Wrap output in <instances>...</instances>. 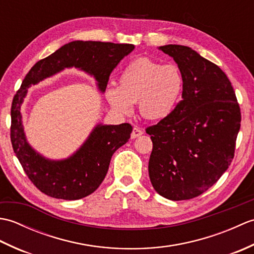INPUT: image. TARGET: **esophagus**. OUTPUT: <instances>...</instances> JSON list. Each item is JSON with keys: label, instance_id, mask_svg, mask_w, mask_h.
Here are the masks:
<instances>
[{"label": "esophagus", "instance_id": "obj_1", "mask_svg": "<svg viewBox=\"0 0 254 254\" xmlns=\"http://www.w3.org/2000/svg\"><path fill=\"white\" fill-rule=\"evenodd\" d=\"M142 134H143V131L141 130V128L135 127L133 128L132 134H131V137H132V138H136V137H138V136H141Z\"/></svg>", "mask_w": 254, "mask_h": 254}]
</instances>
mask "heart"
Returning <instances> with one entry per match:
<instances>
[{
  "label": "heart",
  "mask_w": 254,
  "mask_h": 254,
  "mask_svg": "<svg viewBox=\"0 0 254 254\" xmlns=\"http://www.w3.org/2000/svg\"><path fill=\"white\" fill-rule=\"evenodd\" d=\"M183 77L175 64H160L148 58L130 62L119 78V87H109L106 98L112 109L128 115L133 104L147 120H163L175 111L180 100Z\"/></svg>",
  "instance_id": "heart-1"
}]
</instances>
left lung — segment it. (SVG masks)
<instances>
[{
	"mask_svg": "<svg viewBox=\"0 0 254 254\" xmlns=\"http://www.w3.org/2000/svg\"><path fill=\"white\" fill-rule=\"evenodd\" d=\"M183 77L182 100L146 133L153 142L148 174L159 195L190 199L216 183L233 161L241 112L234 87L216 64L191 48L159 47Z\"/></svg>",
	"mask_w": 254,
	"mask_h": 254,
	"instance_id": "8db88e82",
	"label": "left lung"
}]
</instances>
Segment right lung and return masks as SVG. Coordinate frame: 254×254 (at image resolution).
<instances>
[{"label": "right lung", "mask_w": 254, "mask_h": 254, "mask_svg": "<svg viewBox=\"0 0 254 254\" xmlns=\"http://www.w3.org/2000/svg\"><path fill=\"white\" fill-rule=\"evenodd\" d=\"M133 49L134 46L127 44L72 41L38 61L26 75L12 102L10 142L25 174L42 193L72 201L96 191L105 179L113 153L128 141L133 127L130 123L98 124L71 157L63 160L46 159L26 141L20 106L27 88L65 67L75 66L94 75L99 89L104 93L111 72Z\"/></svg>", "instance_id": "add662e5"}]
</instances>
